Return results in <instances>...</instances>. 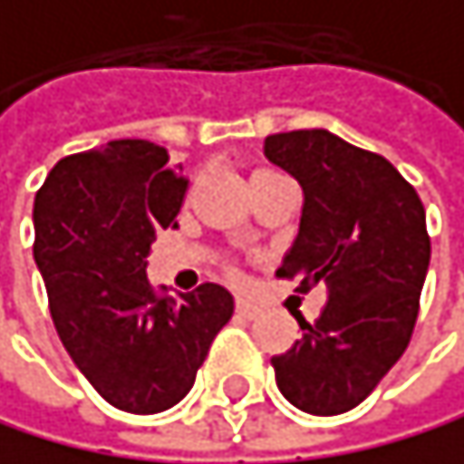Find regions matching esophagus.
I'll return each mask as SVG.
<instances>
[{
	"instance_id": "obj_1",
	"label": "esophagus",
	"mask_w": 464,
	"mask_h": 464,
	"mask_svg": "<svg viewBox=\"0 0 464 464\" xmlns=\"http://www.w3.org/2000/svg\"><path fill=\"white\" fill-rule=\"evenodd\" d=\"M235 312H237V317H244V320H252L260 309L255 306L252 300H244V297H237L235 300Z\"/></svg>"
}]
</instances>
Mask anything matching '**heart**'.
Listing matches in <instances>:
<instances>
[{
	"label": "heart",
	"instance_id": "obj_1",
	"mask_svg": "<svg viewBox=\"0 0 464 464\" xmlns=\"http://www.w3.org/2000/svg\"><path fill=\"white\" fill-rule=\"evenodd\" d=\"M263 175H272V172H255V178H263ZM255 178H252V181H255Z\"/></svg>",
	"mask_w": 464,
	"mask_h": 464
}]
</instances>
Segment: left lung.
<instances>
[{
    "instance_id": "left-lung-1",
    "label": "left lung",
    "mask_w": 464,
    "mask_h": 464,
    "mask_svg": "<svg viewBox=\"0 0 464 464\" xmlns=\"http://www.w3.org/2000/svg\"><path fill=\"white\" fill-rule=\"evenodd\" d=\"M263 152L303 189V215L277 277L329 303L303 337L272 357L280 394L317 417L352 411L411 343L430 237L417 189L382 155L329 130L269 135Z\"/></svg>"
}]
</instances>
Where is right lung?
<instances>
[{
    "label": "right lung",
    "mask_w": 464,
    "mask_h": 464,
    "mask_svg": "<svg viewBox=\"0 0 464 464\" xmlns=\"http://www.w3.org/2000/svg\"><path fill=\"white\" fill-rule=\"evenodd\" d=\"M187 184L164 147L121 139L62 158L36 192L53 325L90 385L130 414L181 402L235 312L218 283L161 297L147 280L155 232L175 224Z\"/></svg>",
    "instance_id": "add662e5"
}]
</instances>
